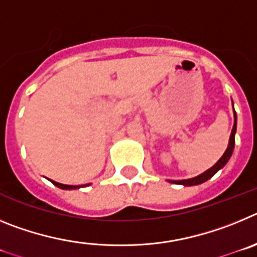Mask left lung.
Segmentation results:
<instances>
[{
    "instance_id": "left-lung-1",
    "label": "left lung",
    "mask_w": 257,
    "mask_h": 257,
    "mask_svg": "<svg viewBox=\"0 0 257 257\" xmlns=\"http://www.w3.org/2000/svg\"><path fill=\"white\" fill-rule=\"evenodd\" d=\"M234 118H235L234 126H233V130H231L230 139H229V145H228V148H226L225 153L222 154L221 158H220V160L217 161V162L215 163V165H213L210 170H207V171L203 172V174H201L199 176H197V178L188 179V180H176V181L170 180V183L181 184V185H187V187H190V185H198V184H202V183H205V181H207L208 179L212 178L213 175L216 174L220 169H222V167L226 165V162L229 161L231 153H233V149H234V144H235L234 135H235V130H237V114H235V112H234Z\"/></svg>"
}]
</instances>
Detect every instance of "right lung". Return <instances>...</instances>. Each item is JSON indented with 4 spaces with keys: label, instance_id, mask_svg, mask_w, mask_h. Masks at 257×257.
<instances>
[{
    "label": "right lung",
    "instance_id": "1",
    "mask_svg": "<svg viewBox=\"0 0 257 257\" xmlns=\"http://www.w3.org/2000/svg\"><path fill=\"white\" fill-rule=\"evenodd\" d=\"M52 184L56 185L58 188H60V189H77V188H79V185H64V184L56 183V181H52ZM81 187H86V185H81Z\"/></svg>",
    "mask_w": 257,
    "mask_h": 257
}]
</instances>
